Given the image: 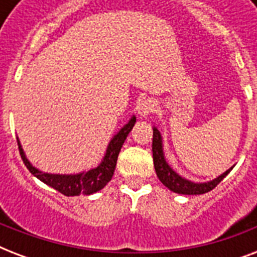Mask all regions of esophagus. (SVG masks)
<instances>
[{
  "instance_id": "34e87169",
  "label": "esophagus",
  "mask_w": 257,
  "mask_h": 257,
  "mask_svg": "<svg viewBox=\"0 0 257 257\" xmlns=\"http://www.w3.org/2000/svg\"><path fill=\"white\" fill-rule=\"evenodd\" d=\"M155 110V102H153L151 98H147V100H143L137 106V112L140 114L141 118H145L148 117L151 113Z\"/></svg>"
}]
</instances>
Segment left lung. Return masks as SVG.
Returning a JSON list of instances; mask_svg holds the SVG:
<instances>
[{
  "label": "left lung",
  "mask_w": 257,
  "mask_h": 257,
  "mask_svg": "<svg viewBox=\"0 0 257 257\" xmlns=\"http://www.w3.org/2000/svg\"><path fill=\"white\" fill-rule=\"evenodd\" d=\"M152 152L155 171H156L159 180L168 189H171L175 193H180V195H203V193H207V192L212 191L232 171V168H229L228 171L224 172L223 175H220L219 177H216L208 183H193V181L184 179L180 175H177L165 161L164 151H163V137H161L160 131L156 126L153 128Z\"/></svg>",
  "instance_id": "obj_1"
}]
</instances>
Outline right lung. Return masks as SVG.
<instances>
[{
	"instance_id": "add662e5",
	"label": "right lung",
	"mask_w": 257,
	"mask_h": 257,
	"mask_svg": "<svg viewBox=\"0 0 257 257\" xmlns=\"http://www.w3.org/2000/svg\"><path fill=\"white\" fill-rule=\"evenodd\" d=\"M135 122H136V117L133 116L128 121V124H125L113 136V139L109 143L108 148H106L104 159L96 168L81 172V173H76V175H54V173H45V172L38 171L26 159L24 149L20 144V140L17 139L18 149H20V155H21V159L24 161V164L26 165V168L29 169L30 173L36 176L38 180H41L42 183L54 188L56 191L65 196H88L101 191L110 181L113 173H114L117 157H118V153L121 151V147L124 144V141L126 140V136L129 135V132L132 131Z\"/></svg>"
}]
</instances>
